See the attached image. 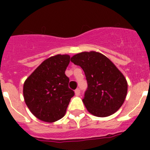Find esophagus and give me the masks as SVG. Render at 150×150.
Wrapping results in <instances>:
<instances>
[{"instance_id":"obj_1","label":"esophagus","mask_w":150,"mask_h":150,"mask_svg":"<svg viewBox=\"0 0 150 150\" xmlns=\"http://www.w3.org/2000/svg\"><path fill=\"white\" fill-rule=\"evenodd\" d=\"M75 96H79V94H80L79 89H75Z\"/></svg>"}]
</instances>
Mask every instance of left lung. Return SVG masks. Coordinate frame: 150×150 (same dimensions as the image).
Instances as JSON below:
<instances>
[{"label": "left lung", "instance_id": "8db88e82", "mask_svg": "<svg viewBox=\"0 0 150 150\" xmlns=\"http://www.w3.org/2000/svg\"><path fill=\"white\" fill-rule=\"evenodd\" d=\"M71 61L80 66L86 77L88 88L82 102L94 116L105 117L117 111L128 92L125 77L109 58L99 52H82Z\"/></svg>", "mask_w": 150, "mask_h": 150}]
</instances>
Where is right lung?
Listing matches in <instances>:
<instances>
[{
    "instance_id": "add662e5",
    "label": "right lung",
    "mask_w": 150,
    "mask_h": 150,
    "mask_svg": "<svg viewBox=\"0 0 150 150\" xmlns=\"http://www.w3.org/2000/svg\"><path fill=\"white\" fill-rule=\"evenodd\" d=\"M68 54H57L43 61L27 78L23 86L25 104L40 121L52 123L62 118L74 91L68 88L65 70Z\"/></svg>"
}]
</instances>
